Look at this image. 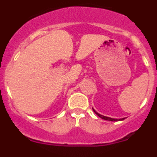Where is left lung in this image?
I'll use <instances>...</instances> for the list:
<instances>
[{
	"instance_id": "8db88e82",
	"label": "left lung",
	"mask_w": 157,
	"mask_h": 157,
	"mask_svg": "<svg viewBox=\"0 0 157 157\" xmlns=\"http://www.w3.org/2000/svg\"><path fill=\"white\" fill-rule=\"evenodd\" d=\"M93 110H94V112H95L96 114L98 115V116H99L100 118H101V119H103V120H109V121H120V120H123L125 118H123V119H112V118H110V117H107V116H102V115L99 114V113H98V112H96L95 110H94V109H93Z\"/></svg>"
}]
</instances>
